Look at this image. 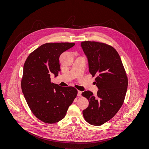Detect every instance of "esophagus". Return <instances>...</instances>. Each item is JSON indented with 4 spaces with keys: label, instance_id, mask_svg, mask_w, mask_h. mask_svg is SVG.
I'll use <instances>...</instances> for the list:
<instances>
[{
    "label": "esophagus",
    "instance_id": "esophagus-1",
    "mask_svg": "<svg viewBox=\"0 0 149 149\" xmlns=\"http://www.w3.org/2000/svg\"><path fill=\"white\" fill-rule=\"evenodd\" d=\"M81 93H82V92H81V91H78V97H80V96H81Z\"/></svg>",
    "mask_w": 149,
    "mask_h": 149
}]
</instances>
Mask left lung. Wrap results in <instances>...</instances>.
<instances>
[{
  "label": "left lung",
  "instance_id": "8db88e82",
  "mask_svg": "<svg viewBox=\"0 0 149 149\" xmlns=\"http://www.w3.org/2000/svg\"><path fill=\"white\" fill-rule=\"evenodd\" d=\"M81 46L88 58L89 72L98 88L96 96L91 91L81 95L89 100V106L83 111L85 120L100 126L118 112L125 98L128 79L120 56L113 47L104 43L84 41Z\"/></svg>",
  "mask_w": 149,
  "mask_h": 149
}]
</instances>
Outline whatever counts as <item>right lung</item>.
<instances>
[{"label": "right lung", "mask_w": 149, "mask_h": 149, "mask_svg": "<svg viewBox=\"0 0 149 149\" xmlns=\"http://www.w3.org/2000/svg\"><path fill=\"white\" fill-rule=\"evenodd\" d=\"M74 43H47L29 54L23 66L21 88L32 112L40 120L54 123L63 120L77 97L72 86L63 87L51 82L60 71L61 54Z\"/></svg>", "instance_id": "add662e5"}]
</instances>
